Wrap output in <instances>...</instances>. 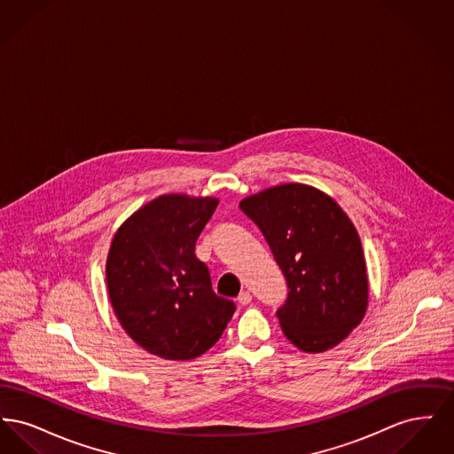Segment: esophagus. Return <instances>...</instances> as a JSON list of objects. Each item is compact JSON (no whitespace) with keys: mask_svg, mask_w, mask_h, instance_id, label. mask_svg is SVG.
I'll return each mask as SVG.
<instances>
[{"mask_svg":"<svg viewBox=\"0 0 454 454\" xmlns=\"http://www.w3.org/2000/svg\"><path fill=\"white\" fill-rule=\"evenodd\" d=\"M238 302H239V304H250V302H252V293H250V291H243V293H239V296H238Z\"/></svg>","mask_w":454,"mask_h":454,"instance_id":"1","label":"esophagus"}]
</instances>
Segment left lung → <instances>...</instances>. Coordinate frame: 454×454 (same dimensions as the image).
Returning a JSON list of instances; mask_svg holds the SVG:
<instances>
[{"label":"left lung","mask_w":454,"mask_h":454,"mask_svg":"<svg viewBox=\"0 0 454 454\" xmlns=\"http://www.w3.org/2000/svg\"><path fill=\"white\" fill-rule=\"evenodd\" d=\"M287 281L278 309L284 335L304 352L339 346L363 322L369 300L361 238L342 207L306 184H281L239 200Z\"/></svg>","instance_id":"1"}]
</instances>
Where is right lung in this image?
<instances>
[{"label": "right lung", "instance_id": "1", "mask_svg": "<svg viewBox=\"0 0 454 454\" xmlns=\"http://www.w3.org/2000/svg\"><path fill=\"white\" fill-rule=\"evenodd\" d=\"M216 197L165 194L132 213L108 250V298L126 333L153 356L189 361L216 344L237 306L213 291L195 241Z\"/></svg>", "mask_w": 454, "mask_h": 454}]
</instances>
